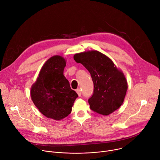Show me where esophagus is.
<instances>
[{
    "label": "esophagus",
    "instance_id": "34e87169",
    "mask_svg": "<svg viewBox=\"0 0 160 160\" xmlns=\"http://www.w3.org/2000/svg\"><path fill=\"white\" fill-rule=\"evenodd\" d=\"M76 92H77V93L78 94V96H79V97H80V96H81V95H82V92H81V90H80V88H77V89L76 90Z\"/></svg>",
    "mask_w": 160,
    "mask_h": 160
}]
</instances>
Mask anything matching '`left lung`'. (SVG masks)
Wrapping results in <instances>:
<instances>
[{
  "instance_id": "8db88e82",
  "label": "left lung",
  "mask_w": 160,
  "mask_h": 160,
  "mask_svg": "<svg viewBox=\"0 0 160 160\" xmlns=\"http://www.w3.org/2000/svg\"><path fill=\"white\" fill-rule=\"evenodd\" d=\"M73 58L85 67L92 77L94 88L88 101L90 109L104 116L117 110L124 101L128 88L123 72L109 58L97 51L77 53Z\"/></svg>"
}]
</instances>
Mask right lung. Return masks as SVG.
Wrapping results in <instances>:
<instances>
[{
	"instance_id": "add662e5",
	"label": "right lung",
	"mask_w": 160,
	"mask_h": 160,
	"mask_svg": "<svg viewBox=\"0 0 160 160\" xmlns=\"http://www.w3.org/2000/svg\"><path fill=\"white\" fill-rule=\"evenodd\" d=\"M66 61L61 56L50 58L42 66L30 90L32 100L48 118L61 120L72 112L78 94L63 75Z\"/></svg>"
}]
</instances>
